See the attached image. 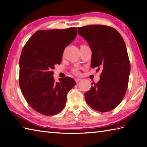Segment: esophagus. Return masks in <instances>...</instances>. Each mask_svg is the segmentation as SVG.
<instances>
[{
	"mask_svg": "<svg viewBox=\"0 0 147 147\" xmlns=\"http://www.w3.org/2000/svg\"><path fill=\"white\" fill-rule=\"evenodd\" d=\"M80 81H82V80L80 79V78H76V79H75V82H76V83H78V82H80Z\"/></svg>",
	"mask_w": 147,
	"mask_h": 147,
	"instance_id": "34e87169",
	"label": "esophagus"
}]
</instances>
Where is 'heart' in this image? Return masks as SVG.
<instances>
[{"mask_svg":"<svg viewBox=\"0 0 147 147\" xmlns=\"http://www.w3.org/2000/svg\"><path fill=\"white\" fill-rule=\"evenodd\" d=\"M73 71V73L74 74H79V71H78V70L77 69H74Z\"/></svg>","mask_w":147,"mask_h":147,"instance_id":"heart-1","label":"heart"}]
</instances>
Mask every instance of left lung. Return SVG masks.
<instances>
[{"label":"left lung","instance_id":"left-lung-1","mask_svg":"<svg viewBox=\"0 0 147 147\" xmlns=\"http://www.w3.org/2000/svg\"><path fill=\"white\" fill-rule=\"evenodd\" d=\"M78 32L92 50V67L102 69L99 82L85 93V100L96 111H110L119 105L128 85L130 62L125 42L116 30L105 25L79 27Z\"/></svg>","mask_w":147,"mask_h":147}]
</instances>
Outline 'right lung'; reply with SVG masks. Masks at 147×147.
<instances>
[{
    "label": "right lung",
    "mask_w": 147,
    "mask_h": 147,
    "mask_svg": "<svg viewBox=\"0 0 147 147\" xmlns=\"http://www.w3.org/2000/svg\"><path fill=\"white\" fill-rule=\"evenodd\" d=\"M77 35L75 27L38 30L28 40L20 59L19 83L28 104L45 115L59 113L65 107L67 93L76 85L70 77L55 82L52 70L61 64L65 48Z\"/></svg>",
    "instance_id": "right-lung-1"
}]
</instances>
